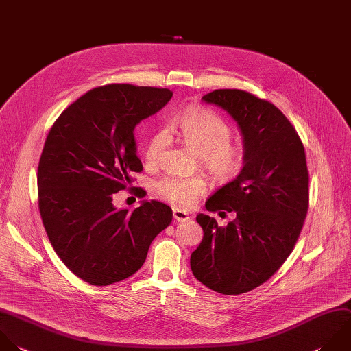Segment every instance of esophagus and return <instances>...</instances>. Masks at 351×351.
I'll list each match as a JSON object with an SVG mask.
<instances>
[{"mask_svg": "<svg viewBox=\"0 0 351 351\" xmlns=\"http://www.w3.org/2000/svg\"><path fill=\"white\" fill-rule=\"evenodd\" d=\"M173 217H174V219L178 221V222H184V221L189 219V215H188L185 211H181V210H178V208H174V210H173Z\"/></svg>", "mask_w": 351, "mask_h": 351, "instance_id": "obj_1", "label": "esophagus"}]
</instances>
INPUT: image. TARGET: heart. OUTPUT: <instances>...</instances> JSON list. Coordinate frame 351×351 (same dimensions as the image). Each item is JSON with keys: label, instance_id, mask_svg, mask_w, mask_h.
Instances as JSON below:
<instances>
[{"label": "heart", "instance_id": "b5f03b06", "mask_svg": "<svg viewBox=\"0 0 351 351\" xmlns=\"http://www.w3.org/2000/svg\"><path fill=\"white\" fill-rule=\"evenodd\" d=\"M170 133L178 136L199 154L202 166L217 181L232 180L241 169L243 152L230 141L232 129L219 115L203 108H193L176 118L169 129L158 130L147 147V159L158 163L169 145ZM207 182L202 176L181 177L169 174L155 184L159 199L177 208H191L206 192Z\"/></svg>", "mask_w": 351, "mask_h": 351}]
</instances>
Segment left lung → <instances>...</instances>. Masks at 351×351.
Listing matches in <instances>:
<instances>
[{
  "label": "left lung",
  "mask_w": 351,
  "mask_h": 351,
  "mask_svg": "<svg viewBox=\"0 0 351 351\" xmlns=\"http://www.w3.org/2000/svg\"><path fill=\"white\" fill-rule=\"evenodd\" d=\"M237 122L244 167L206 202L210 213H233L226 226L206 214L204 236L191 255L193 276L210 289L240 295L266 282L292 252L308 208V171L300 137L270 101L240 89L203 96Z\"/></svg>",
  "instance_id": "obj_1"
}]
</instances>
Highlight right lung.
<instances>
[{"label": "right lung", "mask_w": 351, "mask_h": 351, "mask_svg": "<svg viewBox=\"0 0 351 351\" xmlns=\"http://www.w3.org/2000/svg\"><path fill=\"white\" fill-rule=\"evenodd\" d=\"M173 92L111 84L95 88L55 121L38 163V208L49 241L63 263L92 285L134 274L152 240L173 219L160 202L117 210L112 195L143 171L133 130L156 114ZM136 196L143 199L145 191Z\"/></svg>", "instance_id": "obj_1"}]
</instances>
